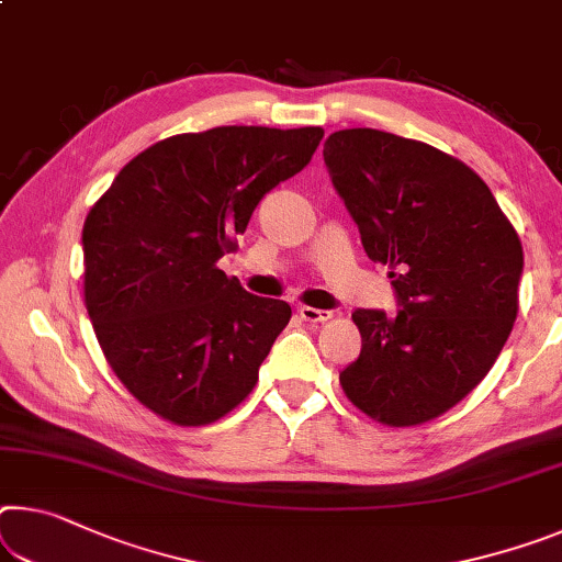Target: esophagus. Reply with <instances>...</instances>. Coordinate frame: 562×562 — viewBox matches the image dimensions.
<instances>
[{"instance_id": "1", "label": "esophagus", "mask_w": 562, "mask_h": 562, "mask_svg": "<svg viewBox=\"0 0 562 562\" xmlns=\"http://www.w3.org/2000/svg\"><path fill=\"white\" fill-rule=\"evenodd\" d=\"M297 313H300V319H305V323H313V325L327 323V319L333 317V313H329V310H317V307H300Z\"/></svg>"}]
</instances>
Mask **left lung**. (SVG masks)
<instances>
[{
	"label": "left lung",
	"mask_w": 562,
	"mask_h": 562,
	"mask_svg": "<svg viewBox=\"0 0 562 562\" xmlns=\"http://www.w3.org/2000/svg\"><path fill=\"white\" fill-rule=\"evenodd\" d=\"M329 180L370 260L390 265L397 313L355 310L360 358L340 372L364 415L405 427L460 403L518 315L522 245L490 187L425 142L355 127L327 137Z\"/></svg>",
	"instance_id": "obj_1"
}]
</instances>
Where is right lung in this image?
<instances>
[{"label":"right lung","instance_id":"1","mask_svg":"<svg viewBox=\"0 0 562 562\" xmlns=\"http://www.w3.org/2000/svg\"><path fill=\"white\" fill-rule=\"evenodd\" d=\"M319 127L175 135L120 169L85 220V302L114 375L175 425H210L252 393L292 310L217 267Z\"/></svg>","mask_w":562,"mask_h":562}]
</instances>
